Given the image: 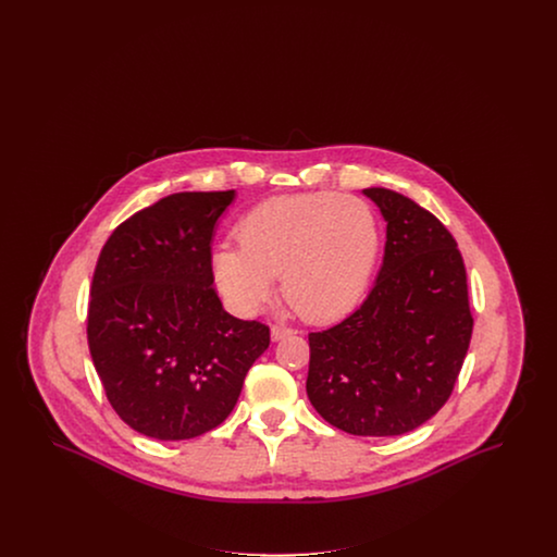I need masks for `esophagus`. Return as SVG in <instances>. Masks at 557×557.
I'll list each match as a JSON object with an SVG mask.
<instances>
[{"mask_svg":"<svg viewBox=\"0 0 557 557\" xmlns=\"http://www.w3.org/2000/svg\"><path fill=\"white\" fill-rule=\"evenodd\" d=\"M292 334H296V330H292L288 325H273L271 327V341H282V338H286V336H292Z\"/></svg>","mask_w":557,"mask_h":557,"instance_id":"34e87169","label":"esophagus"}]
</instances>
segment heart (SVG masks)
I'll return each instance as SVG.
<instances>
[{"label":"heart","mask_w":557,"mask_h":557,"mask_svg":"<svg viewBox=\"0 0 557 557\" xmlns=\"http://www.w3.org/2000/svg\"><path fill=\"white\" fill-rule=\"evenodd\" d=\"M236 236L239 246L212 255V275L239 315L259 313L282 275V292L300 315L341 318L368 290L380 252L370 205L332 191L271 198L239 221Z\"/></svg>","instance_id":"b5f03b06"}]
</instances>
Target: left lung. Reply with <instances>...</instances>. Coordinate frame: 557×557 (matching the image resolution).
<instances>
[{
    "mask_svg": "<svg viewBox=\"0 0 557 557\" xmlns=\"http://www.w3.org/2000/svg\"><path fill=\"white\" fill-rule=\"evenodd\" d=\"M363 194L386 219L384 263L355 313L309 334L307 395L348 434L398 436L449 400L474 319L449 230L393 189Z\"/></svg>",
    "mask_w": 557,
    "mask_h": 557,
    "instance_id": "left-lung-1",
    "label": "left lung"
}]
</instances>
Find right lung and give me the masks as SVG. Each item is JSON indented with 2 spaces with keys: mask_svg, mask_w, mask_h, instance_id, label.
<instances>
[{
  "mask_svg": "<svg viewBox=\"0 0 557 557\" xmlns=\"http://www.w3.org/2000/svg\"><path fill=\"white\" fill-rule=\"evenodd\" d=\"M236 191H182L108 238L87 343L108 403L135 432L186 441L225 422L269 325L230 315L212 288L211 239Z\"/></svg>",
  "mask_w": 557,
  "mask_h": 557,
  "instance_id": "right-lung-1",
  "label": "right lung"
}]
</instances>
